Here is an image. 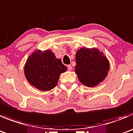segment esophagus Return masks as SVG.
I'll return each instance as SVG.
<instances>
[{
	"instance_id": "obj_1",
	"label": "esophagus",
	"mask_w": 133,
	"mask_h": 133,
	"mask_svg": "<svg viewBox=\"0 0 133 133\" xmlns=\"http://www.w3.org/2000/svg\"><path fill=\"white\" fill-rule=\"evenodd\" d=\"M67 68H68V70H69V71L71 70L72 69V66L70 65V64H69V65L67 66Z\"/></svg>"
}]
</instances>
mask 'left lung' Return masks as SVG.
<instances>
[{
	"label": "left lung",
	"mask_w": 133,
	"mask_h": 133,
	"mask_svg": "<svg viewBox=\"0 0 133 133\" xmlns=\"http://www.w3.org/2000/svg\"><path fill=\"white\" fill-rule=\"evenodd\" d=\"M75 72L82 84L94 87L108 75L109 63L107 57L96 48H81L76 53Z\"/></svg>",
	"instance_id": "8db88e82"
}]
</instances>
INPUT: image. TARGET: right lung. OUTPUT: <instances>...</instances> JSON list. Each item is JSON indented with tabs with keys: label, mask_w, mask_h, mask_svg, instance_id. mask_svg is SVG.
Here are the masks:
<instances>
[{
	"label": "right lung",
	"mask_w": 133,
	"mask_h": 133,
	"mask_svg": "<svg viewBox=\"0 0 133 133\" xmlns=\"http://www.w3.org/2000/svg\"><path fill=\"white\" fill-rule=\"evenodd\" d=\"M67 70L51 50L36 51L28 57L24 74L28 81L39 90L49 91L58 83L59 76Z\"/></svg>",
	"instance_id": "right-lung-1"
}]
</instances>
